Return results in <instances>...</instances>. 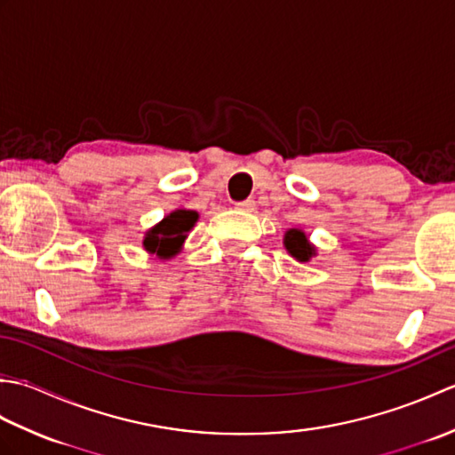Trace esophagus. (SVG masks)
<instances>
[{
	"instance_id": "34e87169",
	"label": "esophagus",
	"mask_w": 455,
	"mask_h": 455,
	"mask_svg": "<svg viewBox=\"0 0 455 455\" xmlns=\"http://www.w3.org/2000/svg\"><path fill=\"white\" fill-rule=\"evenodd\" d=\"M256 207V201L254 199H244V201H238L236 203V209L238 211H254Z\"/></svg>"
}]
</instances>
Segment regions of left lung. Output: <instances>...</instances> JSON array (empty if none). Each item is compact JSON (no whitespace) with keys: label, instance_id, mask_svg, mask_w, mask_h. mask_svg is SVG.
Wrapping results in <instances>:
<instances>
[{"label":"left lung","instance_id":"left-lung-1","mask_svg":"<svg viewBox=\"0 0 455 455\" xmlns=\"http://www.w3.org/2000/svg\"><path fill=\"white\" fill-rule=\"evenodd\" d=\"M283 244L287 248V252L295 259H299V262H308V259L316 254V248L308 243V238L301 228H289L285 233Z\"/></svg>","mask_w":455,"mask_h":455}]
</instances>
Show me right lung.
Instances as JSON below:
<instances>
[{
	"instance_id": "obj_1",
	"label": "right lung",
	"mask_w": 455,
	"mask_h": 455,
	"mask_svg": "<svg viewBox=\"0 0 455 455\" xmlns=\"http://www.w3.org/2000/svg\"><path fill=\"white\" fill-rule=\"evenodd\" d=\"M199 219L197 211L191 209H176L168 217H164L158 225H154L142 240V246L148 254L158 256L160 259H170L176 256L188 233Z\"/></svg>"
}]
</instances>
